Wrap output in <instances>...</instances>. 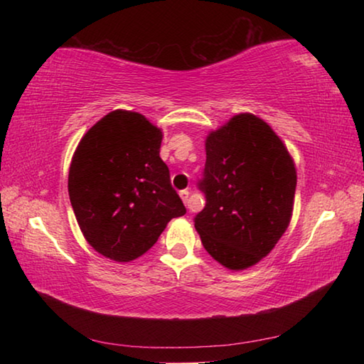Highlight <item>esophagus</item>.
I'll return each instance as SVG.
<instances>
[{"instance_id":"1","label":"esophagus","mask_w":364,"mask_h":364,"mask_svg":"<svg viewBox=\"0 0 364 364\" xmlns=\"http://www.w3.org/2000/svg\"><path fill=\"white\" fill-rule=\"evenodd\" d=\"M180 197L186 205H189V191L188 189H181L180 191Z\"/></svg>"}]
</instances>
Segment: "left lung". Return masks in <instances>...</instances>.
<instances>
[{
	"mask_svg": "<svg viewBox=\"0 0 364 364\" xmlns=\"http://www.w3.org/2000/svg\"><path fill=\"white\" fill-rule=\"evenodd\" d=\"M197 181L205 207L194 217L204 249L230 269H245L274 247L291 221L297 173L262 119L239 114L205 141Z\"/></svg>",
	"mask_w": 364,
	"mask_h": 364,
	"instance_id": "obj_1",
	"label": "left lung"
}]
</instances>
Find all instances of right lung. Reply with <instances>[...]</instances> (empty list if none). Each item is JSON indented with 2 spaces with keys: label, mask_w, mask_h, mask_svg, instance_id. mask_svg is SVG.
<instances>
[{
  "label": "right lung",
  "mask_w": 364,
  "mask_h": 364,
  "mask_svg": "<svg viewBox=\"0 0 364 364\" xmlns=\"http://www.w3.org/2000/svg\"><path fill=\"white\" fill-rule=\"evenodd\" d=\"M162 132L138 112L114 110L80 141L69 196L86 241L104 257L146 254L171 218L186 213L160 159Z\"/></svg>",
  "instance_id": "obj_1"
}]
</instances>
